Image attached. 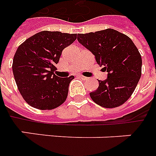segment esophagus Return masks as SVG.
<instances>
[{
  "instance_id": "1",
  "label": "esophagus",
  "mask_w": 156,
  "mask_h": 156,
  "mask_svg": "<svg viewBox=\"0 0 156 156\" xmlns=\"http://www.w3.org/2000/svg\"><path fill=\"white\" fill-rule=\"evenodd\" d=\"M80 78H81V79H84V80H87V79H88L87 77L84 76H81V75H80Z\"/></svg>"
}]
</instances>
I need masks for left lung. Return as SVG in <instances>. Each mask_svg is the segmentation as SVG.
<instances>
[{
	"label": "left lung",
	"instance_id": "8db88e82",
	"mask_svg": "<svg viewBox=\"0 0 156 156\" xmlns=\"http://www.w3.org/2000/svg\"><path fill=\"white\" fill-rule=\"evenodd\" d=\"M77 40L105 66L108 78L90 95L99 106L113 108L123 105L135 90L141 76V56L132 39L115 29L78 34Z\"/></svg>",
	"mask_w": 156,
	"mask_h": 156
}]
</instances>
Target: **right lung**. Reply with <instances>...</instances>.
Masks as SVG:
<instances>
[{"mask_svg":"<svg viewBox=\"0 0 156 156\" xmlns=\"http://www.w3.org/2000/svg\"><path fill=\"white\" fill-rule=\"evenodd\" d=\"M76 37V34L42 31L19 46L13 59V74L20 93L30 106L51 110L65 102L74 76L60 78L54 71L62 50Z\"/></svg>","mask_w":156,"mask_h":156,"instance_id":"obj_1","label":"right lung"}]
</instances>
